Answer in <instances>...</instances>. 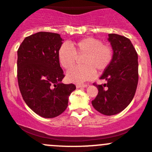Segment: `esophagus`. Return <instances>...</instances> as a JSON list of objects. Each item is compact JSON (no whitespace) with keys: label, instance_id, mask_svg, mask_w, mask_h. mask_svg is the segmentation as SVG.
Wrapping results in <instances>:
<instances>
[{"label":"esophagus","instance_id":"1","mask_svg":"<svg viewBox=\"0 0 152 152\" xmlns=\"http://www.w3.org/2000/svg\"><path fill=\"white\" fill-rule=\"evenodd\" d=\"M87 86H88V85H86V84H78V85H76V88H86Z\"/></svg>","mask_w":152,"mask_h":152}]
</instances>
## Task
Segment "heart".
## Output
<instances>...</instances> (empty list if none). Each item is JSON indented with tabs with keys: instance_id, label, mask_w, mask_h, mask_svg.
Returning <instances> with one entry per match:
<instances>
[{
	"instance_id": "b5f03b06",
	"label": "heart",
	"mask_w": 152,
	"mask_h": 152,
	"mask_svg": "<svg viewBox=\"0 0 152 152\" xmlns=\"http://www.w3.org/2000/svg\"><path fill=\"white\" fill-rule=\"evenodd\" d=\"M63 44L58 51V58L64 68L69 69L74 65L78 56L82 58L83 65L70 69L67 73L69 81L82 83L94 78L95 70L98 73L104 71L111 63L113 50L110 46L104 45L101 40L92 37L85 38L76 43Z\"/></svg>"
}]
</instances>
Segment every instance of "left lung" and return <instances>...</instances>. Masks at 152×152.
<instances>
[{
    "mask_svg": "<svg viewBox=\"0 0 152 152\" xmlns=\"http://www.w3.org/2000/svg\"><path fill=\"white\" fill-rule=\"evenodd\" d=\"M113 50L111 63L100 77L104 85H95L98 95L92 101L94 108L104 115L120 113L131 103L138 83V56L131 41L117 34H108Z\"/></svg>",
    "mask_w": 152,
    "mask_h": 152,
    "instance_id": "1",
    "label": "left lung"
}]
</instances>
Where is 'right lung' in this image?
Segmentation results:
<instances>
[{
  "mask_svg": "<svg viewBox=\"0 0 152 152\" xmlns=\"http://www.w3.org/2000/svg\"><path fill=\"white\" fill-rule=\"evenodd\" d=\"M59 34L39 32L26 37L18 50V82L26 104L45 118L60 115L76 86L61 83L64 77L58 51Z\"/></svg>",
  "mask_w": 152,
  "mask_h": 152,
  "instance_id": "right-lung-1",
  "label": "right lung"
}]
</instances>
